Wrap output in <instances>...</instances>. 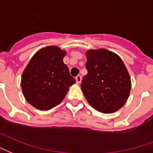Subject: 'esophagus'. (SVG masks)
Returning <instances> with one entry per match:
<instances>
[{
	"mask_svg": "<svg viewBox=\"0 0 153 153\" xmlns=\"http://www.w3.org/2000/svg\"><path fill=\"white\" fill-rule=\"evenodd\" d=\"M76 83H77V84H79V83L81 82V75H77L76 76Z\"/></svg>",
	"mask_w": 153,
	"mask_h": 153,
	"instance_id": "34e87169",
	"label": "esophagus"
}]
</instances>
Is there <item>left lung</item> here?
Segmentation results:
<instances>
[{
  "instance_id": "1",
  "label": "left lung",
  "mask_w": 153,
  "mask_h": 153,
  "mask_svg": "<svg viewBox=\"0 0 153 153\" xmlns=\"http://www.w3.org/2000/svg\"><path fill=\"white\" fill-rule=\"evenodd\" d=\"M87 74L81 82L85 99L97 111L112 113L126 103L131 82L123 61L115 53L105 49L86 52Z\"/></svg>"
}]
</instances>
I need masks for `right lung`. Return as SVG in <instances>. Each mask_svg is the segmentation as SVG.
<instances>
[{
    "label": "right lung",
    "mask_w": 153,
    "mask_h": 153,
    "mask_svg": "<svg viewBox=\"0 0 153 153\" xmlns=\"http://www.w3.org/2000/svg\"><path fill=\"white\" fill-rule=\"evenodd\" d=\"M66 52L57 46H48L33 55L23 71L21 87L27 102L36 108L49 110L64 99L76 82L63 63Z\"/></svg>",
    "instance_id": "right-lung-1"
}]
</instances>
